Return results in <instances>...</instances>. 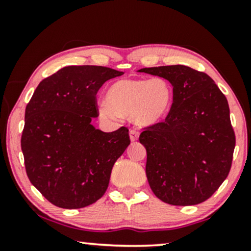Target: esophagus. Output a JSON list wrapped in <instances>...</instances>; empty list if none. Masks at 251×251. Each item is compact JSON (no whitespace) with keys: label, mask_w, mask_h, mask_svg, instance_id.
I'll use <instances>...</instances> for the list:
<instances>
[{"label":"esophagus","mask_w":251,"mask_h":251,"mask_svg":"<svg viewBox=\"0 0 251 251\" xmlns=\"http://www.w3.org/2000/svg\"><path fill=\"white\" fill-rule=\"evenodd\" d=\"M138 137H139V132L137 131L136 129L130 130V139H131V142H136V140L138 139Z\"/></svg>","instance_id":"34e87169"}]
</instances>
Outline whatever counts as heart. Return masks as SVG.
I'll use <instances>...</instances> for the list:
<instances>
[{"mask_svg": "<svg viewBox=\"0 0 251 251\" xmlns=\"http://www.w3.org/2000/svg\"><path fill=\"white\" fill-rule=\"evenodd\" d=\"M106 101L107 104L99 108L102 118L132 116L138 126H150L168 115L173 104V89L162 77L122 78L108 88Z\"/></svg>", "mask_w": 251, "mask_h": 251, "instance_id": "b5f03b06", "label": "heart"}]
</instances>
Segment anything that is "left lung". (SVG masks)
I'll return each mask as SVG.
<instances>
[{"mask_svg":"<svg viewBox=\"0 0 251 251\" xmlns=\"http://www.w3.org/2000/svg\"><path fill=\"white\" fill-rule=\"evenodd\" d=\"M139 72L166 78L174 88L166 120L139 136L147 152L150 186L166 203L204 202L231 170L235 133L227 99L208 74L184 65Z\"/></svg>","mask_w":251,"mask_h":251,"instance_id":"8db88e82","label":"left lung"}]
</instances>
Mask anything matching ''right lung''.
Listing matches in <instances>:
<instances>
[{"instance_id":"obj_1","label":"right lung","mask_w":251,"mask_h":251,"mask_svg":"<svg viewBox=\"0 0 251 251\" xmlns=\"http://www.w3.org/2000/svg\"><path fill=\"white\" fill-rule=\"evenodd\" d=\"M123 72L67 66L40 82L26 106L22 151L30 183L51 203L78 209L105 194L115 161L130 144L126 126L102 132L96 95Z\"/></svg>"}]
</instances>
